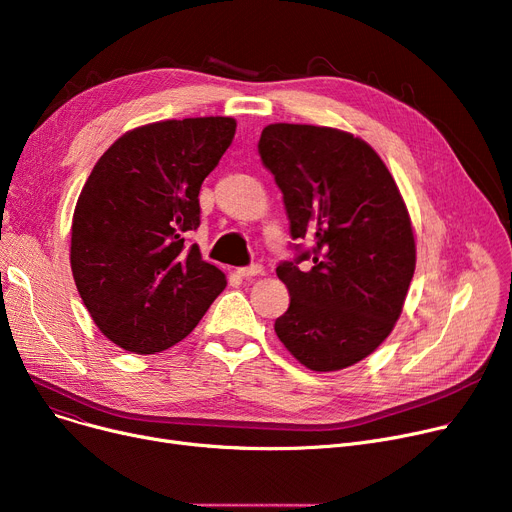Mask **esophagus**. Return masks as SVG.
I'll return each instance as SVG.
<instances>
[{
    "label": "esophagus",
    "instance_id": "esophagus-1",
    "mask_svg": "<svg viewBox=\"0 0 512 512\" xmlns=\"http://www.w3.org/2000/svg\"><path fill=\"white\" fill-rule=\"evenodd\" d=\"M236 274H238L240 278H255V276H261V274H263V267H261V265L240 267V270H236Z\"/></svg>",
    "mask_w": 512,
    "mask_h": 512
}]
</instances>
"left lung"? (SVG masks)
<instances>
[{"label": "left lung", "instance_id": "1", "mask_svg": "<svg viewBox=\"0 0 512 512\" xmlns=\"http://www.w3.org/2000/svg\"><path fill=\"white\" fill-rule=\"evenodd\" d=\"M259 155L292 238L313 245L276 267L290 305L274 330L311 371L351 367L390 336L407 299L417 249L405 199L373 147L338 128L270 124ZM307 258L312 267L299 271Z\"/></svg>", "mask_w": 512, "mask_h": 512}]
</instances>
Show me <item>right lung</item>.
<instances>
[{"label":"right lung","instance_id":"add662e5","mask_svg":"<svg viewBox=\"0 0 512 512\" xmlns=\"http://www.w3.org/2000/svg\"><path fill=\"white\" fill-rule=\"evenodd\" d=\"M226 116L161 120L124 132L95 164L72 215L70 265L101 334L128 353L174 346L226 288V276L186 249L199 228V191L230 147Z\"/></svg>","mask_w":512,"mask_h":512}]
</instances>
